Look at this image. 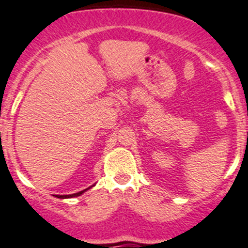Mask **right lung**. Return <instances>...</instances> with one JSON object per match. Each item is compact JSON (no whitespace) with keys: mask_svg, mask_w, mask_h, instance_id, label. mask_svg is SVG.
Listing matches in <instances>:
<instances>
[{"mask_svg":"<svg viewBox=\"0 0 248 248\" xmlns=\"http://www.w3.org/2000/svg\"><path fill=\"white\" fill-rule=\"evenodd\" d=\"M89 189V188H88ZM86 189H84V190H81V192H78V193H74V194H67V196H60L59 197V198H70V197H78V196H80V194H82L84 193V192H85Z\"/></svg>","mask_w":248,"mask_h":248,"instance_id":"1","label":"right lung"}]
</instances>
